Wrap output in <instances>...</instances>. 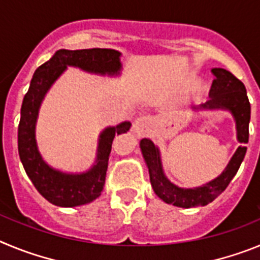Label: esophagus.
Listing matches in <instances>:
<instances>
[{"label":"esophagus","mask_w":260,"mask_h":260,"mask_svg":"<svg viewBox=\"0 0 260 260\" xmlns=\"http://www.w3.org/2000/svg\"><path fill=\"white\" fill-rule=\"evenodd\" d=\"M152 128V119L147 116H142L139 118L135 119V122L133 123V132L138 135V137H144L148 135V133Z\"/></svg>","instance_id":"obj_1"}]
</instances>
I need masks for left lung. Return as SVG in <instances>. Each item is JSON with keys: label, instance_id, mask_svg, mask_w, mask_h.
<instances>
[{"label": "left lung", "instance_id": "1", "mask_svg": "<svg viewBox=\"0 0 260 260\" xmlns=\"http://www.w3.org/2000/svg\"><path fill=\"white\" fill-rule=\"evenodd\" d=\"M212 74L215 79L212 82L210 91V100L201 104L197 110H228L236 121L237 130V141L240 143L249 142V122H250V103L247 99L245 84L240 79L234 77L231 71L221 68H213ZM141 151L146 161L150 181L155 194L162 202L173 204L176 207L191 208L198 206H206L213 199L217 198L229 185L233 177L240 169L241 162L246 155V147L240 146L234 155L229 160L228 165L222 173L215 180L198 187L185 189L174 185L168 180L164 173L160 157L158 147L148 138H143L141 141Z\"/></svg>", "mask_w": 260, "mask_h": 260}]
</instances>
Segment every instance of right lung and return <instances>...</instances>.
<instances>
[{"mask_svg": "<svg viewBox=\"0 0 260 260\" xmlns=\"http://www.w3.org/2000/svg\"><path fill=\"white\" fill-rule=\"evenodd\" d=\"M68 66L91 74L117 77L121 74V53L114 49L68 50L59 49L52 58L39 66L32 77L29 88L23 99L18 126V152L27 176L48 202L58 207H77L91 203L100 197L105 183L108 160L116 135L127 133L128 121L108 126L99 135L95 164L82 173H66L45 162L36 142L39 110L53 83Z\"/></svg>", "mask_w": 260, "mask_h": 260, "instance_id": "add662e5", "label": "right lung"}]
</instances>
